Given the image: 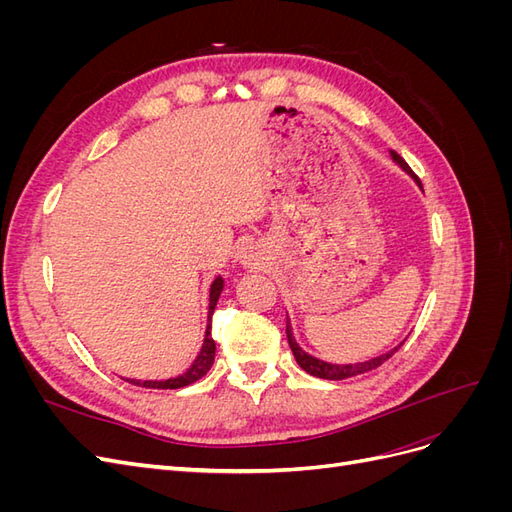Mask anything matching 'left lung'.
I'll list each match as a JSON object with an SVG mask.
<instances>
[{
    "label": "left lung",
    "instance_id": "left-lung-1",
    "mask_svg": "<svg viewBox=\"0 0 512 512\" xmlns=\"http://www.w3.org/2000/svg\"><path fill=\"white\" fill-rule=\"evenodd\" d=\"M391 156H393V160H395L401 168L406 170L408 175H412V177H414L412 168L406 164V160H404V158L399 156V153L391 151ZM416 181H418V179H416ZM418 185H421V181H418ZM421 188H423V185H421ZM286 337H288V344H290V350H292V354H294V359H297V363L301 365V369H303V371H307V374L316 376V378H322V380H346V378H352V376L367 374V371L380 367L384 361H389L391 356H393L401 346H404V342H401V344H399V346H395L393 350H389V352H384V354L376 356V359L363 361V363L333 365V363H324V361L316 359V356L307 354L305 350H301V348H299V344L294 342V337H292V329H290V320H288V318H286Z\"/></svg>",
    "mask_w": 512,
    "mask_h": 512
}]
</instances>
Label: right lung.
Listing matches in <instances>:
<instances>
[{
    "instance_id": "add662e5",
    "label": "right lung",
    "mask_w": 512,
    "mask_h": 512,
    "mask_svg": "<svg viewBox=\"0 0 512 512\" xmlns=\"http://www.w3.org/2000/svg\"><path fill=\"white\" fill-rule=\"evenodd\" d=\"M222 288H224V280L222 277H215L211 284V290H209V324L205 331V342L196 356V361L192 363V367L188 371H185V374H181L177 378H168V380H130V378H126V382H130L134 386H145V389H183V386H188V384L203 378L211 369L213 359H215V342L211 337V316H213L215 305H218Z\"/></svg>"
}]
</instances>
